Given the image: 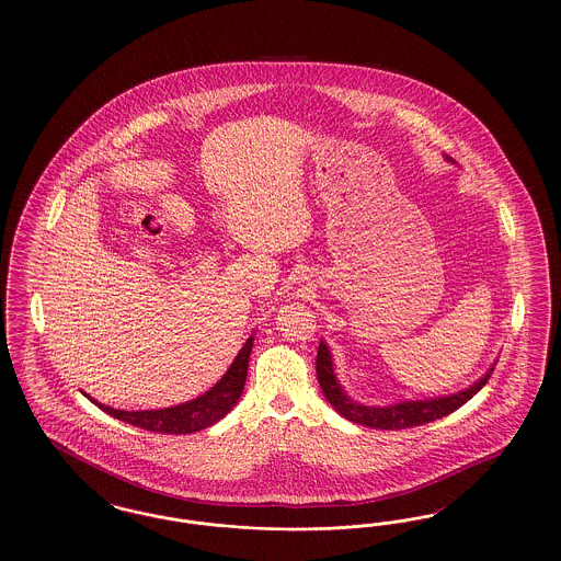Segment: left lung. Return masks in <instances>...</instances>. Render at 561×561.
I'll return each instance as SVG.
<instances>
[{
  "label": "left lung",
  "mask_w": 561,
  "mask_h": 561,
  "mask_svg": "<svg viewBox=\"0 0 561 561\" xmlns=\"http://www.w3.org/2000/svg\"><path fill=\"white\" fill-rule=\"evenodd\" d=\"M316 370H318L321 393L325 396V400L332 403V408L341 416H345L351 423L364 425V427L400 431V428L427 425V423H433L442 416H448L450 412L458 410L462 403H467L480 391L481 387L488 382V378L492 376L494 368H490L469 389H462V391L453 393V396H444V398H435V400L400 401V403L380 405V408L378 405H364V403H357V401L348 398L345 389L341 387V382L336 380L332 355H330V348L325 347L323 341H321L320 348H318Z\"/></svg>",
  "instance_id": "8db88e82"
}]
</instances>
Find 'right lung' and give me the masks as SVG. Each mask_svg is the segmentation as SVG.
Masks as SVG:
<instances>
[{
  "mask_svg": "<svg viewBox=\"0 0 561 561\" xmlns=\"http://www.w3.org/2000/svg\"><path fill=\"white\" fill-rule=\"evenodd\" d=\"M254 339L250 336L243 347H241L236 362L231 368L222 374V378L214 385L210 391L195 400L172 405V408H161V410H138V412H128V410H115L108 408L105 403H99L88 396V400L94 405H99L103 412L111 414L117 421H124L134 427L153 431V433H168V435H187L202 428L213 427L220 419L227 416V412L240 400L245 376H248V362H250V351H252Z\"/></svg>",
  "mask_w": 561,
  "mask_h": 561,
  "instance_id": "right-lung-1",
  "label": "right lung"
}]
</instances>
